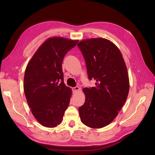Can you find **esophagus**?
Here are the masks:
<instances>
[{"mask_svg":"<svg viewBox=\"0 0 155 155\" xmlns=\"http://www.w3.org/2000/svg\"><path fill=\"white\" fill-rule=\"evenodd\" d=\"M71 89H72V91H73V93H76L77 92H78V91H80V88L78 87H73V88H71Z\"/></svg>","mask_w":155,"mask_h":155,"instance_id":"1","label":"esophagus"}]
</instances>
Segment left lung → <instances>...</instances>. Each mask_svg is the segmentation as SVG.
Returning a JSON list of instances; mask_svg holds the SVG:
<instances>
[{
	"mask_svg": "<svg viewBox=\"0 0 155 155\" xmlns=\"http://www.w3.org/2000/svg\"><path fill=\"white\" fill-rule=\"evenodd\" d=\"M85 61L88 79L95 87L84 88V104L79 107L81 121L91 128L110 124L124 105L129 93L127 67L118 48L109 40L98 38L77 45Z\"/></svg>",
	"mask_w": 155,
	"mask_h": 155,
	"instance_id": "1",
	"label": "left lung"
}]
</instances>
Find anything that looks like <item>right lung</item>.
<instances>
[{"mask_svg": "<svg viewBox=\"0 0 155 155\" xmlns=\"http://www.w3.org/2000/svg\"><path fill=\"white\" fill-rule=\"evenodd\" d=\"M78 42L60 37L49 38L27 65L24 93L32 114L43 126L60 124L68 107L71 90L64 84L61 64L65 54Z\"/></svg>", "mask_w": 155, "mask_h": 155, "instance_id": "add662e5", "label": "right lung"}]
</instances>
